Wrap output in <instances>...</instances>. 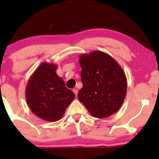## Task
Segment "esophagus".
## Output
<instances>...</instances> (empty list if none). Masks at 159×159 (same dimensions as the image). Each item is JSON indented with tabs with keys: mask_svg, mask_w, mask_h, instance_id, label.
<instances>
[{
	"mask_svg": "<svg viewBox=\"0 0 159 159\" xmlns=\"http://www.w3.org/2000/svg\"><path fill=\"white\" fill-rule=\"evenodd\" d=\"M73 92L75 93V96H77V95H78V89H73Z\"/></svg>",
	"mask_w": 159,
	"mask_h": 159,
	"instance_id": "1",
	"label": "esophagus"
}]
</instances>
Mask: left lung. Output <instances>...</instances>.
I'll list each match as a JSON object with an SVG mask.
<instances>
[{"label":"left lung","mask_w":159,"mask_h":159,"mask_svg":"<svg viewBox=\"0 0 159 159\" xmlns=\"http://www.w3.org/2000/svg\"><path fill=\"white\" fill-rule=\"evenodd\" d=\"M79 63L83 87L78 92V100L94 118L115 114L127 92V79L121 67L109 54L100 51L82 54Z\"/></svg>","instance_id":"obj_1"}]
</instances>
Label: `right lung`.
Here are the masks:
<instances>
[{
  "mask_svg": "<svg viewBox=\"0 0 159 159\" xmlns=\"http://www.w3.org/2000/svg\"><path fill=\"white\" fill-rule=\"evenodd\" d=\"M57 65L43 62L34 70L27 84L26 101L36 116L48 121H56L75 98L56 73Z\"/></svg>",
  "mask_w": 159,
  "mask_h": 159,
  "instance_id": "obj_1",
  "label": "right lung"
}]
</instances>
